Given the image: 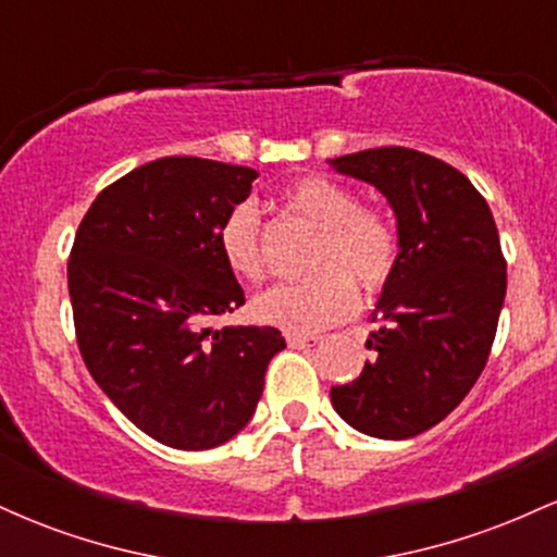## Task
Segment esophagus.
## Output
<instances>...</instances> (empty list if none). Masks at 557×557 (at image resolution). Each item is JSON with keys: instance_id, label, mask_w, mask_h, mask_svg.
Returning <instances> with one entry per match:
<instances>
[{"instance_id": "obj_1", "label": "esophagus", "mask_w": 557, "mask_h": 557, "mask_svg": "<svg viewBox=\"0 0 557 557\" xmlns=\"http://www.w3.org/2000/svg\"><path fill=\"white\" fill-rule=\"evenodd\" d=\"M285 341L290 348H311V345H317L322 337L319 335H298V332H287Z\"/></svg>"}]
</instances>
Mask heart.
I'll use <instances>...</instances> for the list:
<instances>
[{"mask_svg": "<svg viewBox=\"0 0 557 557\" xmlns=\"http://www.w3.org/2000/svg\"><path fill=\"white\" fill-rule=\"evenodd\" d=\"M285 207L319 230L309 267L298 283H280L253 298L257 322L309 335L354 314V280L363 293L382 290L398 261V235L382 212L359 207V198L330 177H304L285 190ZM220 253L238 277L257 283L264 274L259 209L240 201L222 220Z\"/></svg>", "mask_w": 557, "mask_h": 557, "instance_id": "obj_1", "label": "heart"}]
</instances>
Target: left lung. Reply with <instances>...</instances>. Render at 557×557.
<instances>
[{
	"instance_id": "1",
	"label": "left lung",
	"mask_w": 557,
	"mask_h": 557,
	"mask_svg": "<svg viewBox=\"0 0 557 557\" xmlns=\"http://www.w3.org/2000/svg\"><path fill=\"white\" fill-rule=\"evenodd\" d=\"M387 198L398 261L372 311L374 359L330 389L345 424L408 440L461 403L487 363L505 300L500 235L482 194L450 164L387 146L327 159Z\"/></svg>"
}]
</instances>
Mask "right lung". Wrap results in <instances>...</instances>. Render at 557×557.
I'll return each instance as SVG.
<instances>
[{
  "label": "right lung",
  "instance_id": "right-lung-1",
  "mask_svg": "<svg viewBox=\"0 0 557 557\" xmlns=\"http://www.w3.org/2000/svg\"><path fill=\"white\" fill-rule=\"evenodd\" d=\"M257 177L212 159H157L96 196L70 253L88 372L140 432L177 450L233 440L285 348L274 327H209L246 300L216 235Z\"/></svg>",
  "mask_w": 557,
  "mask_h": 557
}]
</instances>
